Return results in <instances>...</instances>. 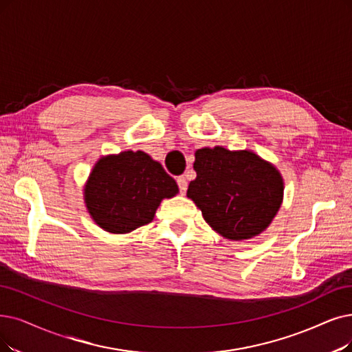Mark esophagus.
Wrapping results in <instances>:
<instances>
[{
    "label": "esophagus",
    "mask_w": 352,
    "mask_h": 352,
    "mask_svg": "<svg viewBox=\"0 0 352 352\" xmlns=\"http://www.w3.org/2000/svg\"><path fill=\"white\" fill-rule=\"evenodd\" d=\"M176 182H177V186H179L180 193H185L186 189H188V180H186V177L185 176H179L176 179Z\"/></svg>",
    "instance_id": "esophagus-1"
}]
</instances>
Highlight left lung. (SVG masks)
<instances>
[{"label": "left lung", "instance_id": "1", "mask_svg": "<svg viewBox=\"0 0 352 352\" xmlns=\"http://www.w3.org/2000/svg\"><path fill=\"white\" fill-rule=\"evenodd\" d=\"M196 179L188 198L202 210L209 227L232 241L261 234L283 202V177L250 150L217 146L195 153Z\"/></svg>", "mask_w": 352, "mask_h": 352}]
</instances>
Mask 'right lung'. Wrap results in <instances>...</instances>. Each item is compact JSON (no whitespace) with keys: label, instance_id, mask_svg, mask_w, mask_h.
Instances as JSON below:
<instances>
[{"label":"right lung","instance_id":"1","mask_svg":"<svg viewBox=\"0 0 352 352\" xmlns=\"http://www.w3.org/2000/svg\"><path fill=\"white\" fill-rule=\"evenodd\" d=\"M179 188L144 151H121L98 160L83 189L91 218L112 234H127L153 221L164 198Z\"/></svg>","mask_w":352,"mask_h":352}]
</instances>
